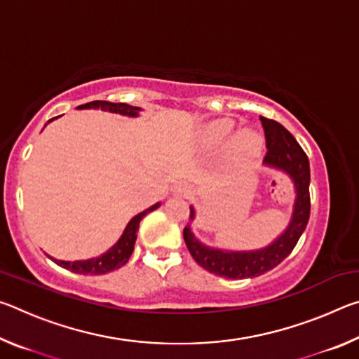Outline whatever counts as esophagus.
<instances>
[{
  "label": "esophagus",
  "mask_w": 359,
  "mask_h": 359,
  "mask_svg": "<svg viewBox=\"0 0 359 359\" xmlns=\"http://www.w3.org/2000/svg\"><path fill=\"white\" fill-rule=\"evenodd\" d=\"M190 191H191V187L188 184H179L174 187V193L180 194V196H187V194H190Z\"/></svg>",
  "instance_id": "esophagus-1"
}]
</instances>
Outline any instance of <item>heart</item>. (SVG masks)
<instances>
[{"mask_svg": "<svg viewBox=\"0 0 359 359\" xmlns=\"http://www.w3.org/2000/svg\"><path fill=\"white\" fill-rule=\"evenodd\" d=\"M234 130V120L220 118L203 126L201 133H199V139H201L204 147L217 149L220 147L222 144L226 142V139L233 135ZM261 149H263V137L252 130L239 131L238 135L233 137V141H231V151L239 158L257 156Z\"/></svg>", "mask_w": 359, "mask_h": 359, "instance_id": "heart-1", "label": "heart"}]
</instances>
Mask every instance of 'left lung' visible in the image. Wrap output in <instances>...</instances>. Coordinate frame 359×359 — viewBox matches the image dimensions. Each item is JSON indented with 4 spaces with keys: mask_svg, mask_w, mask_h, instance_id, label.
I'll use <instances>...</instances> for the list:
<instances>
[{
    "mask_svg": "<svg viewBox=\"0 0 359 359\" xmlns=\"http://www.w3.org/2000/svg\"><path fill=\"white\" fill-rule=\"evenodd\" d=\"M266 136L264 165L287 172L293 180L296 201L288 228L271 245L250 252H228L212 248L199 242L191 233L190 224L184 228V239L188 252L199 266L212 274L226 278H250L274 269L293 252L311 217V166L306 151L291 133L276 120L259 117ZM190 218L194 209L190 205Z\"/></svg>",
    "mask_w": 359,
    "mask_h": 359,
    "instance_id": "obj_1",
    "label": "left lung"
}]
</instances>
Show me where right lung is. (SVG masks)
<instances>
[{"mask_svg": "<svg viewBox=\"0 0 359 359\" xmlns=\"http://www.w3.org/2000/svg\"><path fill=\"white\" fill-rule=\"evenodd\" d=\"M77 109H101V111H107L112 114H120V115H128V117H137L141 107H135L130 104H125V102H111V101H92L87 102V104L79 106ZM57 118V117H55ZM53 120V118H52ZM48 120V121H52ZM160 208V203L151 205V208L145 209L141 214L133 217L130 223L126 224V228L121 234V238L117 241V244L112 245L106 253H102L98 258H90L83 261H62L48 257L52 261H55L58 266L65 267L71 272H76V274H83V276H101L107 274V272H112L118 267L125 266L128 263L133 250H135V242L137 238V229L139 223H141L142 218L149 214V212L155 210Z\"/></svg>", "mask_w": 359, "mask_h": 359, "instance_id": "obj_1", "label": "right lung"}]
</instances>
